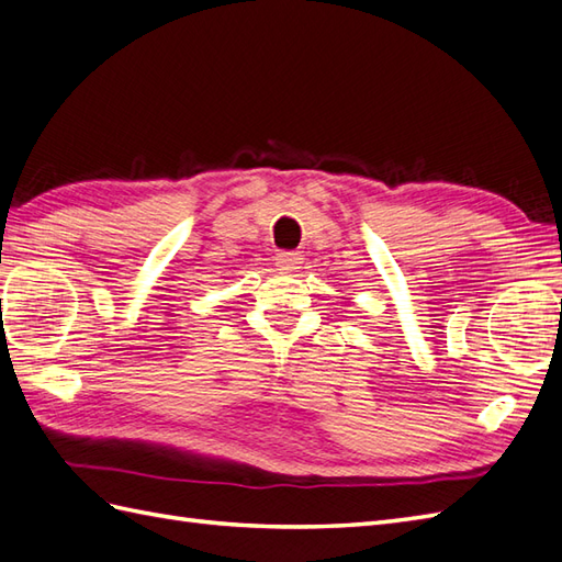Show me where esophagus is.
Masks as SVG:
<instances>
[{"label": "esophagus", "mask_w": 562, "mask_h": 562, "mask_svg": "<svg viewBox=\"0 0 562 562\" xmlns=\"http://www.w3.org/2000/svg\"><path fill=\"white\" fill-rule=\"evenodd\" d=\"M276 263L280 270H299L301 263H304V258H301V254L296 251H280L276 256Z\"/></svg>", "instance_id": "esophagus-1"}]
</instances>
